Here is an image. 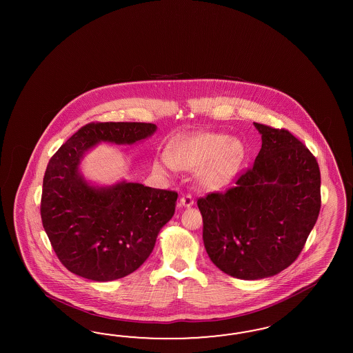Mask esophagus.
Here are the masks:
<instances>
[{
	"label": "esophagus",
	"instance_id": "34e87169",
	"mask_svg": "<svg viewBox=\"0 0 353 353\" xmlns=\"http://www.w3.org/2000/svg\"><path fill=\"white\" fill-rule=\"evenodd\" d=\"M192 205H194V199H192V195H183L181 199H180V207L189 208Z\"/></svg>",
	"mask_w": 353,
	"mask_h": 353
}]
</instances>
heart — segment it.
<instances>
[{"label": "heart", "instance_id": "1", "mask_svg": "<svg viewBox=\"0 0 353 353\" xmlns=\"http://www.w3.org/2000/svg\"><path fill=\"white\" fill-rule=\"evenodd\" d=\"M245 159V146L224 133L198 132L173 142L168 158L157 161L159 170L192 171L205 190H220L233 181Z\"/></svg>", "mask_w": 353, "mask_h": 353}]
</instances>
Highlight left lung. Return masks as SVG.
<instances>
[{
    "mask_svg": "<svg viewBox=\"0 0 353 353\" xmlns=\"http://www.w3.org/2000/svg\"><path fill=\"white\" fill-rule=\"evenodd\" d=\"M261 149L234 188L198 201L203 242L220 270L241 279L276 276L299 256L321 208L319 163L286 129L254 123Z\"/></svg>",
    "mask_w": 353,
    "mask_h": 353,
    "instance_id": "obj_1",
    "label": "left lung"
}]
</instances>
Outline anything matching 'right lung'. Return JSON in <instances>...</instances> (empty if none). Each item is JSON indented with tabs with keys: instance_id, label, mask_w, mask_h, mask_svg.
<instances>
[{
	"instance_id": "add662e5",
	"label": "right lung",
	"mask_w": 353,
	"mask_h": 353,
	"mask_svg": "<svg viewBox=\"0 0 353 353\" xmlns=\"http://www.w3.org/2000/svg\"><path fill=\"white\" fill-rule=\"evenodd\" d=\"M151 123H97L79 129L45 172L41 219L54 251L76 276L96 282L125 277L152 252L174 214L177 192L120 180H86L81 161L99 143L136 145L157 132Z\"/></svg>"
}]
</instances>
